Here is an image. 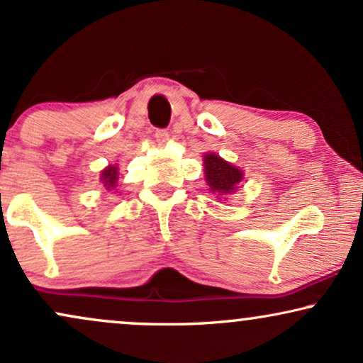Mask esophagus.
I'll list each match as a JSON object with an SVG mask.
<instances>
[{
    "instance_id": "1",
    "label": "esophagus",
    "mask_w": 363,
    "mask_h": 363,
    "mask_svg": "<svg viewBox=\"0 0 363 363\" xmlns=\"http://www.w3.org/2000/svg\"><path fill=\"white\" fill-rule=\"evenodd\" d=\"M155 140H156V143H160V145H164V143L168 141V133L164 131V129H156Z\"/></svg>"
}]
</instances>
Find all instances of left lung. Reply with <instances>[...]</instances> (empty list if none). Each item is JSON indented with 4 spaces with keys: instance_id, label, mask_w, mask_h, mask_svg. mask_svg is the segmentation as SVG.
Segmentation results:
<instances>
[{
    "instance_id": "obj_1",
    "label": "left lung",
    "mask_w": 363,
    "mask_h": 363,
    "mask_svg": "<svg viewBox=\"0 0 363 363\" xmlns=\"http://www.w3.org/2000/svg\"><path fill=\"white\" fill-rule=\"evenodd\" d=\"M205 180L210 186V191L217 195H229L237 190V185L242 182L244 173L234 164L216 153H207L203 156Z\"/></svg>"
}]
</instances>
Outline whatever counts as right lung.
<instances>
[{"label": "right lung", "mask_w": 363, "mask_h": 363, "mask_svg": "<svg viewBox=\"0 0 363 363\" xmlns=\"http://www.w3.org/2000/svg\"><path fill=\"white\" fill-rule=\"evenodd\" d=\"M101 182L104 183V186L107 190L113 189V186L116 185V182H118V167H114V164H109V167L102 169Z\"/></svg>", "instance_id": "obj_1"}]
</instances>
